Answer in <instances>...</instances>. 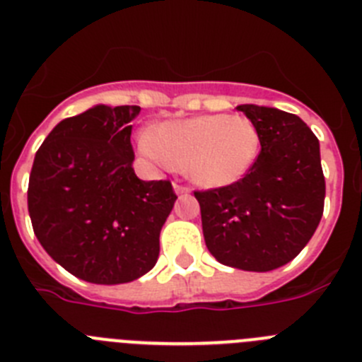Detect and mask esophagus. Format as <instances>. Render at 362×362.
I'll return each mask as SVG.
<instances>
[{"label": "esophagus", "instance_id": "1", "mask_svg": "<svg viewBox=\"0 0 362 362\" xmlns=\"http://www.w3.org/2000/svg\"><path fill=\"white\" fill-rule=\"evenodd\" d=\"M174 190H175V194L183 196V194H188V192H190V187H187V185H181V183H174Z\"/></svg>", "mask_w": 362, "mask_h": 362}]
</instances>
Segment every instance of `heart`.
<instances>
[{"label":"heart","instance_id":"heart-1","mask_svg":"<svg viewBox=\"0 0 362 362\" xmlns=\"http://www.w3.org/2000/svg\"><path fill=\"white\" fill-rule=\"evenodd\" d=\"M139 148L163 168L185 166L194 183L221 188L239 183L254 168L261 134L246 116L206 114L163 123L153 136L139 137Z\"/></svg>","mask_w":362,"mask_h":362}]
</instances>
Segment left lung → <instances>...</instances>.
Listing matches in <instances>:
<instances>
[{"mask_svg":"<svg viewBox=\"0 0 362 362\" xmlns=\"http://www.w3.org/2000/svg\"><path fill=\"white\" fill-rule=\"evenodd\" d=\"M261 134L248 175L230 187L196 190L210 254L226 267L276 270L312 239L325 210L319 139L296 114L238 107Z\"/></svg>","mask_w":362,"mask_h":362,"instance_id":"8db88e82","label":"left lung"}]
</instances>
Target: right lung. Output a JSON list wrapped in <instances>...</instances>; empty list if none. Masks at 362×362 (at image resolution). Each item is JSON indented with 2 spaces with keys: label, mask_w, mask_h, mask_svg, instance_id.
I'll use <instances>...</instances> for the list:
<instances>
[{
  "label": "right lung",
  "mask_w": 362,
  "mask_h": 362,
  "mask_svg": "<svg viewBox=\"0 0 362 362\" xmlns=\"http://www.w3.org/2000/svg\"><path fill=\"white\" fill-rule=\"evenodd\" d=\"M136 105H98L54 127L28 179L32 228L47 254L95 284L130 283L152 270L172 212L170 181L132 168Z\"/></svg>",
  "instance_id": "add662e5"
}]
</instances>
